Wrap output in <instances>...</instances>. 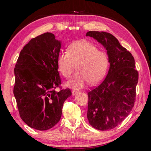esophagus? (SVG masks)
<instances>
[{
  "label": "esophagus",
  "instance_id": "34e87169",
  "mask_svg": "<svg viewBox=\"0 0 151 151\" xmlns=\"http://www.w3.org/2000/svg\"><path fill=\"white\" fill-rule=\"evenodd\" d=\"M78 92V90H76V89H73V90H72V94L75 95L76 93H77Z\"/></svg>",
  "mask_w": 151,
  "mask_h": 151
}]
</instances>
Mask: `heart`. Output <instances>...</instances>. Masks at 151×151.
Returning a JSON list of instances; mask_svg holds the SVG:
<instances>
[{
    "label": "heart",
    "instance_id": "b5f03b06",
    "mask_svg": "<svg viewBox=\"0 0 151 151\" xmlns=\"http://www.w3.org/2000/svg\"><path fill=\"white\" fill-rule=\"evenodd\" d=\"M58 71L63 77L69 78L76 65L77 73L67 83L73 88H82L88 82L94 85L106 75L110 63L108 54L86 40L73 43L67 52H60L56 59Z\"/></svg>",
    "mask_w": 151,
    "mask_h": 151
}]
</instances>
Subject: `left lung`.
Instances as JSON below:
<instances>
[{"label":"left lung","mask_w":151,"mask_h":151,"mask_svg":"<svg viewBox=\"0 0 151 151\" xmlns=\"http://www.w3.org/2000/svg\"><path fill=\"white\" fill-rule=\"evenodd\" d=\"M86 36L92 37L104 46L110 63L104 81L88 93L87 117L95 129H113L129 115L136 101L139 75L135 60L110 33L89 31Z\"/></svg>","instance_id":"left-lung-1"}]
</instances>
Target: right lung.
<instances>
[{"label":"right lung","mask_w":151,"mask_h":151,"mask_svg":"<svg viewBox=\"0 0 151 151\" xmlns=\"http://www.w3.org/2000/svg\"><path fill=\"white\" fill-rule=\"evenodd\" d=\"M60 48L53 34H41L21 50L14 69V94L19 115L28 126L38 130H49L58 123L63 102L72 94L70 89L60 86L56 63Z\"/></svg>","instance_id":"add662e5"}]
</instances>
